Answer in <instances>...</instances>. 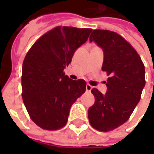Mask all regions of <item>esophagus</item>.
Returning <instances> with one entry per match:
<instances>
[{
  "mask_svg": "<svg viewBox=\"0 0 154 154\" xmlns=\"http://www.w3.org/2000/svg\"><path fill=\"white\" fill-rule=\"evenodd\" d=\"M91 89H92V87L91 85H89V84H87V86H86V90H87V91H91Z\"/></svg>",
  "mask_w": 154,
  "mask_h": 154,
  "instance_id": "obj_1",
  "label": "esophagus"
}]
</instances>
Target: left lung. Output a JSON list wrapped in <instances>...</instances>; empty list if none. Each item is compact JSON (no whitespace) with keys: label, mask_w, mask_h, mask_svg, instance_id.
I'll return each mask as SVG.
<instances>
[{"label":"left lung","mask_w":154,"mask_h":154,"mask_svg":"<svg viewBox=\"0 0 154 154\" xmlns=\"http://www.w3.org/2000/svg\"><path fill=\"white\" fill-rule=\"evenodd\" d=\"M92 41L103 49L102 71L109 77L105 95L97 88L91 91L95 103L88 110V119L94 129L109 132L132 115L145 86V69L137 51L116 32L95 29L90 36Z\"/></svg>","instance_id":"left-lung-1"}]
</instances>
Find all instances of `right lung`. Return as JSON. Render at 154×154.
<instances>
[{
	"label": "right lung",
	"mask_w": 154,
	"mask_h": 154,
	"mask_svg": "<svg viewBox=\"0 0 154 154\" xmlns=\"http://www.w3.org/2000/svg\"><path fill=\"white\" fill-rule=\"evenodd\" d=\"M91 29L57 26L36 40L22 66V98L30 119L42 129L57 130L67 122L72 105L86 91L83 79L63 72Z\"/></svg>",
	"instance_id": "obj_1"
}]
</instances>
